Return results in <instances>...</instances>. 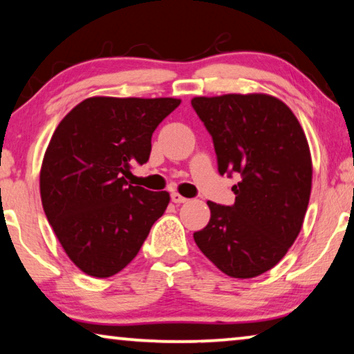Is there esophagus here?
<instances>
[{
	"mask_svg": "<svg viewBox=\"0 0 354 354\" xmlns=\"http://www.w3.org/2000/svg\"><path fill=\"white\" fill-rule=\"evenodd\" d=\"M171 199H172V203H176V204H183V203H187V198H183L182 194H178V193H172L171 194Z\"/></svg>",
	"mask_w": 354,
	"mask_h": 354,
	"instance_id": "1",
	"label": "esophagus"
}]
</instances>
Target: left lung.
<instances>
[{
    "label": "left lung",
    "mask_w": 354,
    "mask_h": 354,
    "mask_svg": "<svg viewBox=\"0 0 354 354\" xmlns=\"http://www.w3.org/2000/svg\"><path fill=\"white\" fill-rule=\"evenodd\" d=\"M192 106L214 139L218 172L239 174L234 204L209 201L210 220L194 242L223 274L253 279L274 268L301 232L313 172L306 133L270 95L196 96Z\"/></svg>",
    "instance_id": "obj_1"
}]
</instances>
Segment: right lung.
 Listing matches in <instances>:
<instances>
[{"label":"right lung","instance_id":"right-lung-1","mask_svg":"<svg viewBox=\"0 0 354 354\" xmlns=\"http://www.w3.org/2000/svg\"><path fill=\"white\" fill-rule=\"evenodd\" d=\"M178 104L176 97H86L53 133L41 166L42 207L86 275L106 279L127 268L165 214L169 193L133 187L127 176L149 161L151 134Z\"/></svg>","mask_w":354,"mask_h":354}]
</instances>
